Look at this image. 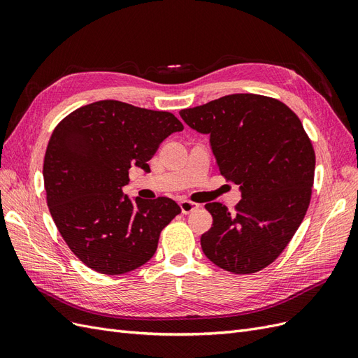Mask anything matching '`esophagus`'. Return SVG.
Wrapping results in <instances>:
<instances>
[{
  "instance_id": "obj_1",
  "label": "esophagus",
  "mask_w": 358,
  "mask_h": 358,
  "mask_svg": "<svg viewBox=\"0 0 358 358\" xmlns=\"http://www.w3.org/2000/svg\"><path fill=\"white\" fill-rule=\"evenodd\" d=\"M180 206H181L182 214H190V213H193L194 210L199 208V203H194V202H192V201H181V202H180Z\"/></svg>"
}]
</instances>
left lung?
<instances>
[{"mask_svg":"<svg viewBox=\"0 0 358 358\" xmlns=\"http://www.w3.org/2000/svg\"><path fill=\"white\" fill-rule=\"evenodd\" d=\"M192 129L210 135L218 171L239 184L230 213L206 203L213 226L201 236L205 256L232 273H255L278 257L308 211L315 153L296 113L284 102L234 94L180 111Z\"/></svg>","mask_w":358,"mask_h":358,"instance_id":"left-lung-1","label":"left lung"}]
</instances>
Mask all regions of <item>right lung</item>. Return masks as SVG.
Instances as JSON below:
<instances>
[{"mask_svg":"<svg viewBox=\"0 0 358 358\" xmlns=\"http://www.w3.org/2000/svg\"><path fill=\"white\" fill-rule=\"evenodd\" d=\"M184 129L168 111L98 101L55 128L43 165L48 206L61 236L87 268L120 275L153 257L162 229L181 208L169 198L131 201L129 169L148 160L172 132Z\"/></svg>","mask_w":358,"mask_h":358,"instance_id":"add662e5","label":"right lung"}]
</instances>
